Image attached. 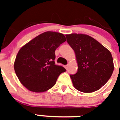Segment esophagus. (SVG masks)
<instances>
[{"label": "esophagus", "instance_id": "1", "mask_svg": "<svg viewBox=\"0 0 120 120\" xmlns=\"http://www.w3.org/2000/svg\"><path fill=\"white\" fill-rule=\"evenodd\" d=\"M64 67L65 68V69H67V68H68V65H64Z\"/></svg>", "mask_w": 120, "mask_h": 120}]
</instances>
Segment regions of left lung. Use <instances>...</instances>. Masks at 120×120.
<instances>
[{
    "mask_svg": "<svg viewBox=\"0 0 120 120\" xmlns=\"http://www.w3.org/2000/svg\"><path fill=\"white\" fill-rule=\"evenodd\" d=\"M65 36L67 43L75 51L78 66L77 73L70 76L73 86L86 93L101 88L114 71L111 52L87 35L71 34Z\"/></svg>",
    "mask_w": 120,
    "mask_h": 120,
    "instance_id": "left-lung-1",
    "label": "left lung"
}]
</instances>
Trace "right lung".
I'll use <instances>...</instances> for the list:
<instances>
[{"instance_id":"obj_1","label":"right lung","mask_w":120,"mask_h":120,"mask_svg":"<svg viewBox=\"0 0 120 120\" xmlns=\"http://www.w3.org/2000/svg\"><path fill=\"white\" fill-rule=\"evenodd\" d=\"M65 41L62 34L45 32L20 49L14 67L23 86L30 91L42 93L55 85L58 76L66 71L55 64V51Z\"/></svg>"}]
</instances>
